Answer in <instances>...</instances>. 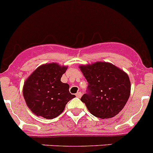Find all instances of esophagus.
Returning <instances> with one entry per match:
<instances>
[{"label": "esophagus", "mask_w": 153, "mask_h": 153, "mask_svg": "<svg viewBox=\"0 0 153 153\" xmlns=\"http://www.w3.org/2000/svg\"><path fill=\"white\" fill-rule=\"evenodd\" d=\"M76 97H78V98H80L81 96H82V92H78L76 94Z\"/></svg>", "instance_id": "esophagus-1"}]
</instances>
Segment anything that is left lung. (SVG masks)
Here are the masks:
<instances>
[{
	"instance_id": "1",
	"label": "left lung",
	"mask_w": 153,
	"mask_h": 153,
	"mask_svg": "<svg viewBox=\"0 0 153 153\" xmlns=\"http://www.w3.org/2000/svg\"><path fill=\"white\" fill-rule=\"evenodd\" d=\"M79 67L89 82L88 93L84 94L81 101L89 112L102 119L117 115L131 95V81L127 73L105 61Z\"/></svg>"
}]
</instances>
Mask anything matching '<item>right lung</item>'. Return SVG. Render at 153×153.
<instances>
[{
	"mask_svg": "<svg viewBox=\"0 0 153 153\" xmlns=\"http://www.w3.org/2000/svg\"><path fill=\"white\" fill-rule=\"evenodd\" d=\"M67 66L48 63L39 66L26 79L22 94L28 108L38 117L55 118L67 103L76 97L70 93L69 85L61 81Z\"/></svg>",
	"mask_w": 153,
	"mask_h": 153,
	"instance_id": "add662e5",
	"label": "right lung"
}]
</instances>
